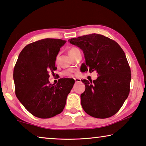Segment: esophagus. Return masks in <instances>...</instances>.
I'll list each match as a JSON object with an SVG mask.
<instances>
[{"label": "esophagus", "instance_id": "34e87169", "mask_svg": "<svg viewBox=\"0 0 146 146\" xmlns=\"http://www.w3.org/2000/svg\"><path fill=\"white\" fill-rule=\"evenodd\" d=\"M74 81L76 83L80 82H81V79L80 78H74Z\"/></svg>", "mask_w": 146, "mask_h": 146}]
</instances>
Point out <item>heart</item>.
<instances>
[{"mask_svg": "<svg viewBox=\"0 0 146 146\" xmlns=\"http://www.w3.org/2000/svg\"><path fill=\"white\" fill-rule=\"evenodd\" d=\"M78 51H80V50H79L78 48L72 47V48H71L70 50H69V54L70 55L71 57H72L74 55L76 52ZM63 74L64 76H72V70H70V69L64 70L63 72Z\"/></svg>", "mask_w": 146, "mask_h": 146, "instance_id": "obj_1", "label": "heart"}]
</instances>
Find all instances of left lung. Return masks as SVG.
<instances>
[{
	"label": "left lung",
	"instance_id": "1",
	"mask_svg": "<svg viewBox=\"0 0 146 146\" xmlns=\"http://www.w3.org/2000/svg\"><path fill=\"white\" fill-rule=\"evenodd\" d=\"M83 51L84 71H96V80H83L85 92L81 104L85 113L96 118L115 114L123 106L130 91L131 69L125 54L116 41L104 35L92 33L69 39Z\"/></svg>",
	"mask_w": 146,
	"mask_h": 146
}]
</instances>
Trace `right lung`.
I'll return each mask as SVG.
<instances>
[{
	"mask_svg": "<svg viewBox=\"0 0 146 146\" xmlns=\"http://www.w3.org/2000/svg\"><path fill=\"white\" fill-rule=\"evenodd\" d=\"M66 40H39L26 45L19 54L13 70L15 94L25 109L40 118H50L60 114L75 81L60 78L56 85L48 80L53 74L56 57Z\"/></svg>",
	"mask_w": 146,
	"mask_h": 146,
	"instance_id": "obj_1",
	"label": "right lung"
}]
</instances>
